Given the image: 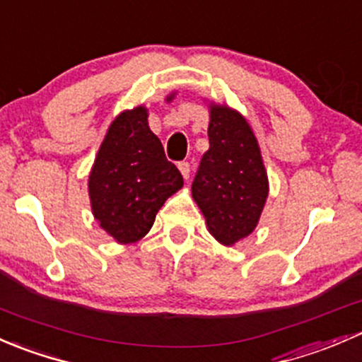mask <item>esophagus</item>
I'll return each instance as SVG.
<instances>
[{
	"mask_svg": "<svg viewBox=\"0 0 362 362\" xmlns=\"http://www.w3.org/2000/svg\"><path fill=\"white\" fill-rule=\"evenodd\" d=\"M180 170H181V174H182V177H185V180H189V173H192V167H189V163L188 162H180Z\"/></svg>",
	"mask_w": 362,
	"mask_h": 362,
	"instance_id": "obj_1",
	"label": "esophagus"
}]
</instances>
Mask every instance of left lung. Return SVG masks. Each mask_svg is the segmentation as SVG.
Returning <instances> with one entry per match:
<instances>
[{
  "label": "left lung",
  "instance_id": "left-lung-1",
  "mask_svg": "<svg viewBox=\"0 0 362 362\" xmlns=\"http://www.w3.org/2000/svg\"><path fill=\"white\" fill-rule=\"evenodd\" d=\"M209 150L192 185L207 230L232 247L258 226L268 197V176L249 122L226 104H209Z\"/></svg>",
  "mask_w": 362,
  "mask_h": 362
}]
</instances>
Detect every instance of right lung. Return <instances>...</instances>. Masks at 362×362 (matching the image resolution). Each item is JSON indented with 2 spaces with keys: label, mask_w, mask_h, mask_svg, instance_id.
Returning <instances> with one entry per match:
<instances>
[{
  "label": "right lung",
  "mask_w": 362,
  "mask_h": 362,
  "mask_svg": "<svg viewBox=\"0 0 362 362\" xmlns=\"http://www.w3.org/2000/svg\"><path fill=\"white\" fill-rule=\"evenodd\" d=\"M176 92L167 95V103ZM182 188V176L148 125L146 106L125 110L111 122L88 174L92 214L118 244L141 240L156 212Z\"/></svg>",
  "instance_id": "1"
}]
</instances>
